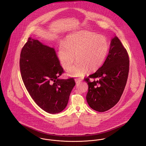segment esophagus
Masks as SVG:
<instances>
[{
	"instance_id": "1",
	"label": "esophagus",
	"mask_w": 146,
	"mask_h": 146,
	"mask_svg": "<svg viewBox=\"0 0 146 146\" xmlns=\"http://www.w3.org/2000/svg\"><path fill=\"white\" fill-rule=\"evenodd\" d=\"M75 81H76V83H78L79 82H80V81H81V80L80 79H75Z\"/></svg>"
}]
</instances>
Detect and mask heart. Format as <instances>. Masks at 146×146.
I'll return each mask as SVG.
<instances>
[{"mask_svg": "<svg viewBox=\"0 0 146 146\" xmlns=\"http://www.w3.org/2000/svg\"><path fill=\"white\" fill-rule=\"evenodd\" d=\"M107 39L101 35L88 31H80L67 36L64 44L59 45L58 56L61 64L68 70L69 76L83 77L90 69L95 71L101 67L109 52Z\"/></svg>", "mask_w": 146, "mask_h": 146, "instance_id": "heart-1", "label": "heart"}]
</instances>
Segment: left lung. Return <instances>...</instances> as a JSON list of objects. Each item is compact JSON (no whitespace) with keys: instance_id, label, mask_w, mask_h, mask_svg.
<instances>
[{"instance_id":"1","label":"left lung","mask_w":146,"mask_h":146,"mask_svg":"<svg viewBox=\"0 0 146 146\" xmlns=\"http://www.w3.org/2000/svg\"><path fill=\"white\" fill-rule=\"evenodd\" d=\"M129 68L127 51L115 36L111 40L109 54L102 66L84 79L88 85L86 99L91 108L103 112L118 102L127 83Z\"/></svg>"}]
</instances>
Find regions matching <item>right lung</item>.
<instances>
[{
  "instance_id": "right-lung-1",
  "label": "right lung",
  "mask_w": 146,
  "mask_h": 146,
  "mask_svg": "<svg viewBox=\"0 0 146 146\" xmlns=\"http://www.w3.org/2000/svg\"><path fill=\"white\" fill-rule=\"evenodd\" d=\"M19 66L24 86L40 108L55 114L66 107L76 83L73 78H58L64 72L54 48L28 38L21 53Z\"/></svg>"
}]
</instances>
